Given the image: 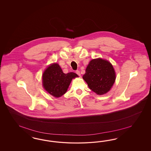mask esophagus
Returning <instances> with one entry per match:
<instances>
[{"instance_id": "34e87169", "label": "esophagus", "mask_w": 151, "mask_h": 151, "mask_svg": "<svg viewBox=\"0 0 151 151\" xmlns=\"http://www.w3.org/2000/svg\"><path fill=\"white\" fill-rule=\"evenodd\" d=\"M76 74H77V75H78V76H81V74H80V71H79L78 70H76Z\"/></svg>"}]
</instances>
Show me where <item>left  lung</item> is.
<instances>
[{"instance_id": "8db88e82", "label": "left lung", "mask_w": 151, "mask_h": 151, "mask_svg": "<svg viewBox=\"0 0 151 151\" xmlns=\"http://www.w3.org/2000/svg\"><path fill=\"white\" fill-rule=\"evenodd\" d=\"M82 78L92 91L101 95L110 91L115 81L116 75L110 62L99 58L89 63Z\"/></svg>"}]
</instances>
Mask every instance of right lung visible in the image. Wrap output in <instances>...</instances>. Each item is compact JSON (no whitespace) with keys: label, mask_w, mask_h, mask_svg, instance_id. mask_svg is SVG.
<instances>
[{"label":"right lung","mask_w":151,"mask_h":151,"mask_svg":"<svg viewBox=\"0 0 151 151\" xmlns=\"http://www.w3.org/2000/svg\"><path fill=\"white\" fill-rule=\"evenodd\" d=\"M78 77L76 73H64L58 64L46 69L42 75V85L46 91L55 97H59L67 91L72 79Z\"/></svg>","instance_id":"obj_1"}]
</instances>
